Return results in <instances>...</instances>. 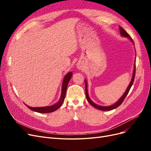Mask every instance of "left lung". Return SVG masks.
Wrapping results in <instances>:
<instances>
[{"label": "left lung", "mask_w": 151, "mask_h": 151, "mask_svg": "<svg viewBox=\"0 0 151 151\" xmlns=\"http://www.w3.org/2000/svg\"><path fill=\"white\" fill-rule=\"evenodd\" d=\"M120 34L122 36H124V37H127V38H129L131 42L134 43V42H133V40H132L130 37V36L128 34L127 32L124 30V29L122 28V27L120 26ZM135 63L134 65V72H133V76H132V80L130 81V83L129 85V86H128V88L127 89V90L125 91V92L124 93V94H123L122 95V96L120 98V99L118 100V101L115 103L113 105H111V106H99V105H98L96 104H95L93 101H91V99H90V98L89 97V95H88V85H87V81L86 80H85V87H86V98H87V100H88V102L92 105L93 106H94V108H97L98 109H99V110H102V111H109V110H112V109H115L116 108H117L118 106H119L120 105L123 103V100L125 99V97L127 96V95L128 94V93H129V91L131 88V87L132 86V84H133L134 83V79H135Z\"/></svg>", "instance_id": "left-lung-1"}]
</instances>
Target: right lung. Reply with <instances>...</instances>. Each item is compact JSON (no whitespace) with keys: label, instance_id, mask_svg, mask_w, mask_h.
I'll list each match as a JSON object with an SVG mask.
<instances>
[{"label":"right lung","instance_id":"add662e5","mask_svg":"<svg viewBox=\"0 0 151 151\" xmlns=\"http://www.w3.org/2000/svg\"><path fill=\"white\" fill-rule=\"evenodd\" d=\"M72 76V72H68V74H67L65 75V76L64 77V79H63V83H62V93H61V96H60V98L56 104L52 105V106H45V107H30V106H28V105H26V106L28 107L29 109H30L31 110L36 111V112H38V113H51V112H53V111H55V110H57V109H58L62 106L63 102L64 101L67 85H68V82H69L70 79H71Z\"/></svg>","mask_w":151,"mask_h":151}]
</instances>
